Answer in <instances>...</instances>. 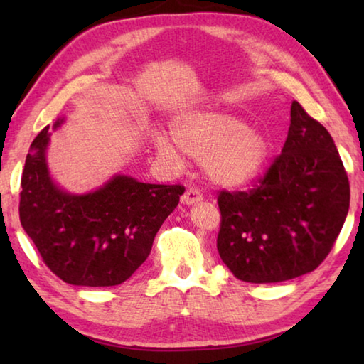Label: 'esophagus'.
Returning <instances> with one entry per match:
<instances>
[{
	"mask_svg": "<svg viewBox=\"0 0 364 364\" xmlns=\"http://www.w3.org/2000/svg\"><path fill=\"white\" fill-rule=\"evenodd\" d=\"M199 200H202V194H200V191L196 189V188L186 189V193L181 196V202H183V204H186V205H193Z\"/></svg>",
	"mask_w": 364,
	"mask_h": 364,
	"instance_id": "obj_1",
	"label": "esophagus"
}]
</instances>
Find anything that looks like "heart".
<instances>
[{
  "mask_svg": "<svg viewBox=\"0 0 364 364\" xmlns=\"http://www.w3.org/2000/svg\"><path fill=\"white\" fill-rule=\"evenodd\" d=\"M171 138L186 156L204 162L208 180L223 188H241L254 181L271 152L267 134L225 110L205 109L178 115L171 123ZM176 146L165 136L156 139L160 156L180 165L183 156Z\"/></svg>",
  "mask_w": 364,
  "mask_h": 364,
  "instance_id": "b5f03b06",
  "label": "heart"
}]
</instances>
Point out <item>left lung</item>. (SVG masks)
I'll return each instance as SVG.
<instances>
[{"instance_id": "left-lung-1", "label": "left lung", "mask_w": 364, "mask_h": 364, "mask_svg": "<svg viewBox=\"0 0 364 364\" xmlns=\"http://www.w3.org/2000/svg\"><path fill=\"white\" fill-rule=\"evenodd\" d=\"M217 249L237 279L281 282L316 269L347 218L350 184L329 132L297 101L279 156L247 191H220Z\"/></svg>"}]
</instances>
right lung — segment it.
<instances>
[{"label":"right lung","mask_w":364,"mask_h":364,"mask_svg":"<svg viewBox=\"0 0 364 364\" xmlns=\"http://www.w3.org/2000/svg\"><path fill=\"white\" fill-rule=\"evenodd\" d=\"M48 130L45 127L33 139L26 159L19 202L22 228L46 267L64 282L122 284L149 257L154 237L176 208L184 186L139 183L119 175L95 193L67 194L48 173Z\"/></svg>","instance_id":"1"}]
</instances>
